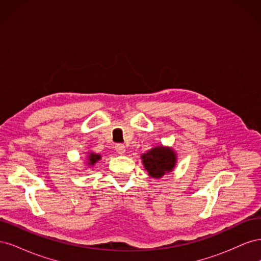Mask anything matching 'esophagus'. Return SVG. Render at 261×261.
Instances as JSON below:
<instances>
[{
    "label": "esophagus",
    "mask_w": 261,
    "mask_h": 261,
    "mask_svg": "<svg viewBox=\"0 0 261 261\" xmlns=\"http://www.w3.org/2000/svg\"><path fill=\"white\" fill-rule=\"evenodd\" d=\"M115 150L118 154H124L125 153V146L123 144H116Z\"/></svg>",
    "instance_id": "1"
}]
</instances>
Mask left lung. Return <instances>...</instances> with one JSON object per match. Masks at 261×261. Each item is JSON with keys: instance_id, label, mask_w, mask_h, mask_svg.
<instances>
[{"instance_id": "8db88e82", "label": "left lung", "mask_w": 261, "mask_h": 261, "mask_svg": "<svg viewBox=\"0 0 261 261\" xmlns=\"http://www.w3.org/2000/svg\"><path fill=\"white\" fill-rule=\"evenodd\" d=\"M145 169L149 175L160 178L165 173H169L176 163V155L170 148L155 147L141 155Z\"/></svg>"}]
</instances>
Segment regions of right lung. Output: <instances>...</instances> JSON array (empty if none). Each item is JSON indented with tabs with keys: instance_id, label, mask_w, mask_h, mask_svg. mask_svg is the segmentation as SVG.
Segmentation results:
<instances>
[{
	"instance_id": "add662e5",
	"label": "right lung",
	"mask_w": 261,
	"mask_h": 261,
	"mask_svg": "<svg viewBox=\"0 0 261 261\" xmlns=\"http://www.w3.org/2000/svg\"><path fill=\"white\" fill-rule=\"evenodd\" d=\"M101 159L100 154H96V153H90L88 155V164L89 165H93L97 161H99Z\"/></svg>"
}]
</instances>
